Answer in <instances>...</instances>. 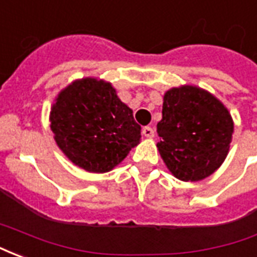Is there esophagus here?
<instances>
[{
    "label": "esophagus",
    "mask_w": 257,
    "mask_h": 257,
    "mask_svg": "<svg viewBox=\"0 0 257 257\" xmlns=\"http://www.w3.org/2000/svg\"><path fill=\"white\" fill-rule=\"evenodd\" d=\"M142 134L146 138H154V129L151 128V126H145V128L142 129Z\"/></svg>",
    "instance_id": "obj_1"
}]
</instances>
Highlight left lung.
Instances as JSON below:
<instances>
[{
	"instance_id": "left-lung-1",
	"label": "left lung",
	"mask_w": 257,
	"mask_h": 257,
	"mask_svg": "<svg viewBox=\"0 0 257 257\" xmlns=\"http://www.w3.org/2000/svg\"><path fill=\"white\" fill-rule=\"evenodd\" d=\"M232 131L231 115L215 96L190 85L173 88L164 96L157 147L176 178L198 182L224 161Z\"/></svg>"
}]
</instances>
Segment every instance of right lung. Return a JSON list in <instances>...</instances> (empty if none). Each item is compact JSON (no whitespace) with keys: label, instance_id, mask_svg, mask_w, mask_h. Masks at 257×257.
<instances>
[{"label":"right lung","instance_id":"obj_1","mask_svg":"<svg viewBox=\"0 0 257 257\" xmlns=\"http://www.w3.org/2000/svg\"><path fill=\"white\" fill-rule=\"evenodd\" d=\"M55 140L71 161L88 172L111 171L139 143L132 110L104 81L85 78L60 92L51 111Z\"/></svg>","mask_w":257,"mask_h":257}]
</instances>
